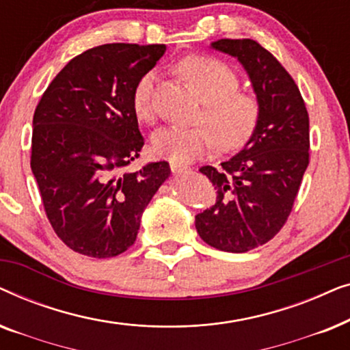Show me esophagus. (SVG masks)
<instances>
[{"instance_id": "obj_1", "label": "esophagus", "mask_w": 350, "mask_h": 350, "mask_svg": "<svg viewBox=\"0 0 350 350\" xmlns=\"http://www.w3.org/2000/svg\"><path fill=\"white\" fill-rule=\"evenodd\" d=\"M170 170L174 175H178V174H181V172L186 170V167L181 164H176V162H170Z\"/></svg>"}]
</instances>
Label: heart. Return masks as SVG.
Returning a JSON list of instances; mask_svg holds the SVG:
<instances>
[{
	"label": "heart",
	"instance_id": "heart-1",
	"mask_svg": "<svg viewBox=\"0 0 350 350\" xmlns=\"http://www.w3.org/2000/svg\"><path fill=\"white\" fill-rule=\"evenodd\" d=\"M181 71L205 103V126H167L152 137L154 151L176 164L198 159L212 150L213 143L223 151L242 148L250 140L260 119V103L248 94L237 92L239 78L226 64L212 57H191L181 62ZM156 71H148L133 89V111L140 119H152V92Z\"/></svg>",
	"mask_w": 350,
	"mask_h": 350
}]
</instances>
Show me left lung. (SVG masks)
<instances>
[{
    "label": "left lung",
    "instance_id": "left-lung-1",
    "mask_svg": "<svg viewBox=\"0 0 350 350\" xmlns=\"http://www.w3.org/2000/svg\"><path fill=\"white\" fill-rule=\"evenodd\" d=\"M210 47L237 59L260 103L256 129L219 169L200 167L217 200L196 215L204 242L245 253L269 242L291 212L309 165V116L298 85L279 60L253 40L213 41Z\"/></svg>",
    "mask_w": 350,
    "mask_h": 350
}]
</instances>
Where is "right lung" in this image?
<instances>
[{
  "mask_svg": "<svg viewBox=\"0 0 350 350\" xmlns=\"http://www.w3.org/2000/svg\"><path fill=\"white\" fill-rule=\"evenodd\" d=\"M164 52L165 44L92 47L65 65L35 109L31 172L55 234L81 255L111 258L133 245L169 178L165 161L126 170L145 145L133 89Z\"/></svg>",
  "mask_w": 350,
  "mask_h": 350,
  "instance_id": "1",
  "label": "right lung"
}]
</instances>
